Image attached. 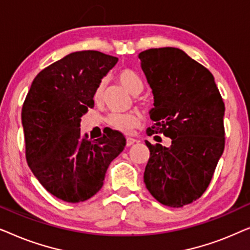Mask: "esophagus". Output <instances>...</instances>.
I'll return each instance as SVG.
<instances>
[{
	"label": "esophagus",
	"instance_id": "1",
	"mask_svg": "<svg viewBox=\"0 0 250 250\" xmlns=\"http://www.w3.org/2000/svg\"><path fill=\"white\" fill-rule=\"evenodd\" d=\"M135 142H136V140L133 139V138H127V139H126V146H131L132 145H134Z\"/></svg>",
	"mask_w": 250,
	"mask_h": 250
}]
</instances>
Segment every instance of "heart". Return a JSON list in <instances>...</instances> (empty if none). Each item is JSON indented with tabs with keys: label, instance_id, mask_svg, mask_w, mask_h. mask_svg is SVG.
Masks as SVG:
<instances>
[{
	"label": "heart",
	"instance_id": "1",
	"mask_svg": "<svg viewBox=\"0 0 250 250\" xmlns=\"http://www.w3.org/2000/svg\"><path fill=\"white\" fill-rule=\"evenodd\" d=\"M116 81L118 82L122 86H124L129 93L139 94L142 91L143 84L141 78L136 73H134L129 68H121L116 71L115 74ZM104 88L105 81L101 80L97 84L93 92V100L94 102H101L104 97ZM107 124L109 127L116 131L129 134L133 132V129L138 127L141 124V116L138 111H128V112H112L107 117Z\"/></svg>",
	"mask_w": 250,
	"mask_h": 250
}]
</instances>
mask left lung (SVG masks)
Returning a JSON list of instances; mask_svg holds the SVG:
<instances>
[{"mask_svg": "<svg viewBox=\"0 0 250 250\" xmlns=\"http://www.w3.org/2000/svg\"><path fill=\"white\" fill-rule=\"evenodd\" d=\"M139 58L155 99L146 134L172 139L169 148L146 141V187L160 204L183 207L207 190L224 151L223 99L210 71L182 50L149 49Z\"/></svg>", "mask_w": 250, "mask_h": 250, "instance_id": "obj_1", "label": "left lung"}]
</instances>
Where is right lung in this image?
I'll use <instances>...</instances> for the list:
<instances>
[{
    "label": "right lung",
    "instance_id": "right-lung-1",
    "mask_svg": "<svg viewBox=\"0 0 250 250\" xmlns=\"http://www.w3.org/2000/svg\"><path fill=\"white\" fill-rule=\"evenodd\" d=\"M117 61L92 50L68 54L37 74L22 104L29 168L46 191L67 203L93 197L125 148L121 132L111 129L92 141L80 128L82 116L94 107L95 86Z\"/></svg>",
    "mask_w": 250,
    "mask_h": 250
}]
</instances>
